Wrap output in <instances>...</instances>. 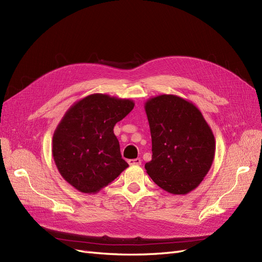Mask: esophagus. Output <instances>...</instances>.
Masks as SVG:
<instances>
[{"label": "esophagus", "mask_w": 262, "mask_h": 262, "mask_svg": "<svg viewBox=\"0 0 262 262\" xmlns=\"http://www.w3.org/2000/svg\"><path fill=\"white\" fill-rule=\"evenodd\" d=\"M141 160L140 158H134V160H129L128 161V164L130 165V166H134V165H141Z\"/></svg>", "instance_id": "esophagus-1"}]
</instances>
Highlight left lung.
<instances>
[{
  "label": "left lung",
  "mask_w": 262,
  "mask_h": 262,
  "mask_svg": "<svg viewBox=\"0 0 262 262\" xmlns=\"http://www.w3.org/2000/svg\"><path fill=\"white\" fill-rule=\"evenodd\" d=\"M152 137L148 176L171 194H187L209 172L215 139L208 122L191 101L176 95H158L145 102Z\"/></svg>",
  "instance_id": "obj_1"
}]
</instances>
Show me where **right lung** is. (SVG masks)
<instances>
[{"instance_id": "add662e5", "label": "right lung", "mask_w": 262, "mask_h": 262, "mask_svg": "<svg viewBox=\"0 0 262 262\" xmlns=\"http://www.w3.org/2000/svg\"><path fill=\"white\" fill-rule=\"evenodd\" d=\"M134 107L131 99L92 94L76 101L52 138V155L61 176L83 193H96L129 167L114 133Z\"/></svg>"}]
</instances>
